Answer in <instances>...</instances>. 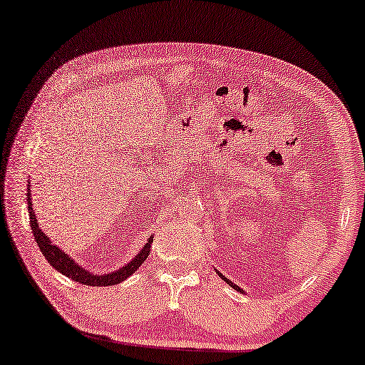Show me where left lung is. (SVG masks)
<instances>
[{"label": "left lung", "instance_id": "1", "mask_svg": "<svg viewBox=\"0 0 365 365\" xmlns=\"http://www.w3.org/2000/svg\"><path fill=\"white\" fill-rule=\"evenodd\" d=\"M220 276H222V274H220ZM222 277H223V276H222ZM223 279H225V277H223ZM225 280H227V282H228V284H230V285H232V287H233V289H237V290H240V289H238V287H237V285H235V284H233V282H230V280H228V279H225Z\"/></svg>", "mask_w": 365, "mask_h": 365}]
</instances>
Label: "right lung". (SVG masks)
<instances>
[{"label": "right lung", "instance_id": "right-lung-1", "mask_svg": "<svg viewBox=\"0 0 365 365\" xmlns=\"http://www.w3.org/2000/svg\"><path fill=\"white\" fill-rule=\"evenodd\" d=\"M27 205H29V214H31L29 220H31L32 233H34V237H36V241H37L38 248H41V251H42L43 257H46V259L50 262V266L57 269V271L63 274V276L76 280V282L85 284V285H94V287H106V285L120 284L122 280H125L128 276H132V274L143 264V261L147 259L148 255H150L151 240H148V243L143 246V250L140 251V253L135 257H133V259L128 262L127 266L119 269V271L110 272V274H104V276L89 274L88 271H85V269L78 266L70 256H66L63 251L57 248L55 245H52V241H50L46 237V233H43L42 230L38 228V223L36 220V214L32 212L31 189L29 187H27Z\"/></svg>", "mask_w": 365, "mask_h": 365}]
</instances>
